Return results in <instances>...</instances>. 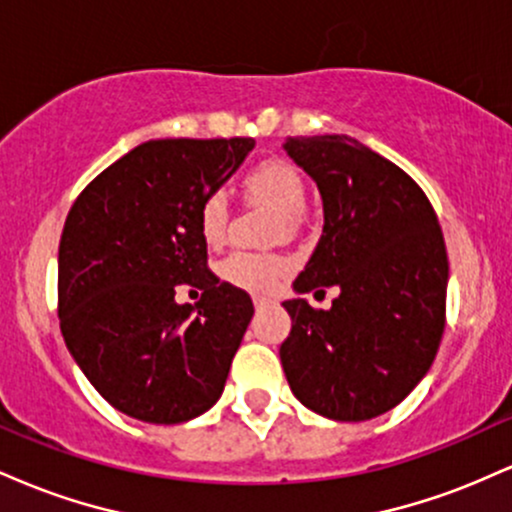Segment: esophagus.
<instances>
[{
	"instance_id": "obj_1",
	"label": "esophagus",
	"mask_w": 512,
	"mask_h": 512,
	"mask_svg": "<svg viewBox=\"0 0 512 512\" xmlns=\"http://www.w3.org/2000/svg\"><path fill=\"white\" fill-rule=\"evenodd\" d=\"M252 301H255V308L260 310V308H264V305L269 303V298H264V296H255V298H252Z\"/></svg>"
}]
</instances>
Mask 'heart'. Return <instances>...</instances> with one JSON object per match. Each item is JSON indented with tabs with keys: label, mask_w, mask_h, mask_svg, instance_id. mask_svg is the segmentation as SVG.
Segmentation results:
<instances>
[{
	"label": "heart",
	"mask_w": 512,
	"mask_h": 512,
	"mask_svg": "<svg viewBox=\"0 0 512 512\" xmlns=\"http://www.w3.org/2000/svg\"><path fill=\"white\" fill-rule=\"evenodd\" d=\"M245 190L257 202L269 204L276 214H281L286 231L296 226V219L303 214L305 199V182L291 163L281 158H269L262 161L245 175ZM228 228V202L223 192H211L199 207V231L209 245H219L226 238ZM289 272V264L281 257L262 255V252L238 250L228 255L221 264L223 279L231 281L233 286H240L245 291L264 293L274 289Z\"/></svg>",
	"instance_id": "obj_1"
}]
</instances>
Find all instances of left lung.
<instances>
[{"label": "left lung", "instance_id": "obj_1", "mask_svg": "<svg viewBox=\"0 0 512 512\" xmlns=\"http://www.w3.org/2000/svg\"><path fill=\"white\" fill-rule=\"evenodd\" d=\"M284 151L313 178L325 214L293 291L337 286L339 296L330 310L284 301L291 334L281 366L315 414L375 419L424 380L443 337L448 252L438 216L402 168L346 134L289 137Z\"/></svg>", "mask_w": 512, "mask_h": 512}]
</instances>
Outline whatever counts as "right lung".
<instances>
[{
    "label": "right lung",
    "instance_id": "1",
    "mask_svg": "<svg viewBox=\"0 0 512 512\" xmlns=\"http://www.w3.org/2000/svg\"><path fill=\"white\" fill-rule=\"evenodd\" d=\"M255 139H151L76 197L60 240L57 293L69 354L122 414L182 424L219 402L252 313L207 269L199 207ZM202 288L195 311L174 286Z\"/></svg>",
    "mask_w": 512,
    "mask_h": 512
}]
</instances>
